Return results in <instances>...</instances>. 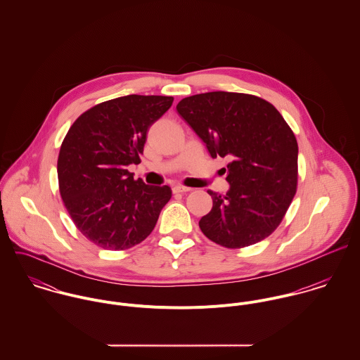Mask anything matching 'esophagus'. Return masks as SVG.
Masks as SVG:
<instances>
[{"mask_svg": "<svg viewBox=\"0 0 360 360\" xmlns=\"http://www.w3.org/2000/svg\"><path fill=\"white\" fill-rule=\"evenodd\" d=\"M188 191H191V188L184 187V186H174V187H173V193H174V194H179V193H188Z\"/></svg>", "mask_w": 360, "mask_h": 360, "instance_id": "34e87169", "label": "esophagus"}]
</instances>
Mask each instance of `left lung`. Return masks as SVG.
<instances>
[{
    "mask_svg": "<svg viewBox=\"0 0 360 360\" xmlns=\"http://www.w3.org/2000/svg\"><path fill=\"white\" fill-rule=\"evenodd\" d=\"M176 109L212 158L230 160L226 195L207 190L213 206L200 220L202 233L226 248L269 237L297 191L298 144L284 117L259 97L227 91L183 98Z\"/></svg>",
    "mask_w": 360,
    "mask_h": 360,
    "instance_id": "left-lung-1",
    "label": "left lung"
}]
</instances>
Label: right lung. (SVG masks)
Masks as SVG:
<instances>
[{"label": "right lung", "instance_id": "obj_1", "mask_svg": "<svg viewBox=\"0 0 360 360\" xmlns=\"http://www.w3.org/2000/svg\"><path fill=\"white\" fill-rule=\"evenodd\" d=\"M173 97L124 96L93 106L69 129L58 156L59 193L73 223L96 245L122 251L144 241L169 186H148L127 170L140 163L147 133Z\"/></svg>", "mask_w": 360, "mask_h": 360}]
</instances>
